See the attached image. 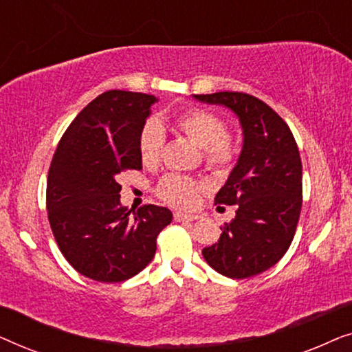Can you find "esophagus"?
I'll return each mask as SVG.
<instances>
[{
    "label": "esophagus",
    "mask_w": 352,
    "mask_h": 352,
    "mask_svg": "<svg viewBox=\"0 0 352 352\" xmlns=\"http://www.w3.org/2000/svg\"><path fill=\"white\" fill-rule=\"evenodd\" d=\"M199 216L197 214H189V213H181V211H176L175 213V221L181 223V221H195Z\"/></svg>",
    "instance_id": "34e87169"
}]
</instances>
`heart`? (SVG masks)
<instances>
[{"label":"heart","instance_id":"1","mask_svg":"<svg viewBox=\"0 0 352 352\" xmlns=\"http://www.w3.org/2000/svg\"><path fill=\"white\" fill-rule=\"evenodd\" d=\"M177 131L201 147V158L214 171H224L232 165L237 155V141L226 131L224 120L208 109L192 107L175 120ZM165 134L160 123L148 120L139 133V155L144 165L153 166L160 162ZM201 184L192 177L166 175L158 182L157 194L163 201L177 208H192L199 200Z\"/></svg>","mask_w":352,"mask_h":352}]
</instances>
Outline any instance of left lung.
Masks as SVG:
<instances>
[{
    "mask_svg": "<svg viewBox=\"0 0 352 352\" xmlns=\"http://www.w3.org/2000/svg\"><path fill=\"white\" fill-rule=\"evenodd\" d=\"M194 98L230 109L243 129L237 165L214 197L216 205H237L235 218L201 254L226 277L258 276L287 253L295 237L302 205L296 141L282 117L252 94L221 91Z\"/></svg>",
    "mask_w": 352,
    "mask_h": 352,
    "instance_id": "1",
    "label": "left lung"
}]
</instances>
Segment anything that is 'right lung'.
Here are the masks:
<instances>
[{
  "label": "right lung",
  "instance_id": "1",
  "mask_svg": "<svg viewBox=\"0 0 352 352\" xmlns=\"http://www.w3.org/2000/svg\"><path fill=\"white\" fill-rule=\"evenodd\" d=\"M157 99L112 89L86 105L52 157L46 186L47 218L60 253L81 276L123 282L152 261L157 237L171 223L165 206L131 211L120 204L118 177L142 170L139 133Z\"/></svg>",
  "mask_w": 352,
  "mask_h": 352
}]
</instances>
